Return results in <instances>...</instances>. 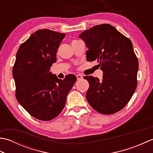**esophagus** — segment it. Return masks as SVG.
Returning a JSON list of instances; mask_svg holds the SVG:
<instances>
[{
  "mask_svg": "<svg viewBox=\"0 0 153 153\" xmlns=\"http://www.w3.org/2000/svg\"><path fill=\"white\" fill-rule=\"evenodd\" d=\"M76 77H77V80H80L83 79V76L82 74H77L76 75Z\"/></svg>",
  "mask_w": 153,
  "mask_h": 153,
  "instance_id": "1",
  "label": "esophagus"
}]
</instances>
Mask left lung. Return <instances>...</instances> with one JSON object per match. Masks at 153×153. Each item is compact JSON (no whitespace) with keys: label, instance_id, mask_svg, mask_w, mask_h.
<instances>
[{"label":"left lung","instance_id":"1","mask_svg":"<svg viewBox=\"0 0 153 153\" xmlns=\"http://www.w3.org/2000/svg\"><path fill=\"white\" fill-rule=\"evenodd\" d=\"M86 44L89 62L97 60L103 71L102 80L84 76L89 87L86 98L93 108L103 114L121 110L137 88L139 68L131 41L110 24H100L79 36Z\"/></svg>","mask_w":153,"mask_h":153}]
</instances>
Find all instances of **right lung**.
I'll return each mask as SVG.
<instances>
[{
    "mask_svg": "<svg viewBox=\"0 0 153 153\" xmlns=\"http://www.w3.org/2000/svg\"><path fill=\"white\" fill-rule=\"evenodd\" d=\"M65 33L40 30L19 46L12 70L16 97L34 118L49 121L63 110L76 77L68 74L59 79L50 72Z\"/></svg>",
    "mask_w": 153,
    "mask_h": 153,
    "instance_id": "1",
    "label": "right lung"
}]
</instances>
